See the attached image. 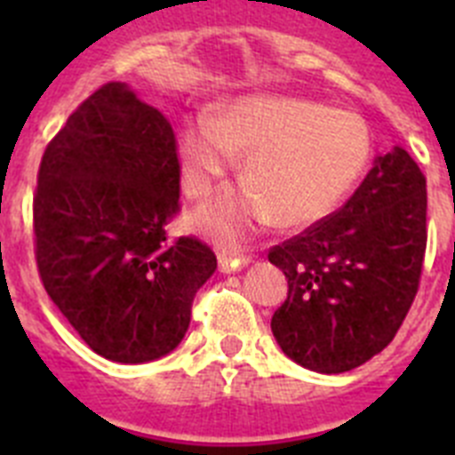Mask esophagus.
<instances>
[{
  "instance_id": "34e87169",
  "label": "esophagus",
  "mask_w": 455,
  "mask_h": 455,
  "mask_svg": "<svg viewBox=\"0 0 455 455\" xmlns=\"http://www.w3.org/2000/svg\"><path fill=\"white\" fill-rule=\"evenodd\" d=\"M251 262V257L248 255H239L236 251H223L219 255V268L223 273H232V271H239L241 267H248Z\"/></svg>"
}]
</instances>
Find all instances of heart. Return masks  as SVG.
Segmentation results:
<instances>
[{
    "label": "heart",
    "instance_id": "heart-1",
    "mask_svg": "<svg viewBox=\"0 0 455 455\" xmlns=\"http://www.w3.org/2000/svg\"><path fill=\"white\" fill-rule=\"evenodd\" d=\"M243 155L248 187L225 193L198 214L204 230L239 236L275 219L303 228L328 216L369 159V130L351 111L300 98H246L180 134L184 188L204 200Z\"/></svg>",
    "mask_w": 455,
    "mask_h": 455
}]
</instances>
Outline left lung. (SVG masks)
Returning a JSON list of instances; mask_svg holds the SVG:
<instances>
[{
	"label": "left lung",
	"mask_w": 455,
	"mask_h": 455,
	"mask_svg": "<svg viewBox=\"0 0 455 455\" xmlns=\"http://www.w3.org/2000/svg\"><path fill=\"white\" fill-rule=\"evenodd\" d=\"M426 236L424 172L394 148L335 214L268 251L289 284L271 319L284 355L341 373L383 351L419 289Z\"/></svg>",
	"instance_id": "obj_1"
}]
</instances>
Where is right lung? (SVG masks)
I'll return each instance as SVG.
<instances>
[{"mask_svg":"<svg viewBox=\"0 0 455 455\" xmlns=\"http://www.w3.org/2000/svg\"><path fill=\"white\" fill-rule=\"evenodd\" d=\"M180 172L171 123L120 82L88 95L40 159V280L79 337L114 363H150L178 347L216 271L207 243L166 232L180 214Z\"/></svg>","mask_w":455,"mask_h":455,"instance_id":"1","label":"right lung"}]
</instances>
